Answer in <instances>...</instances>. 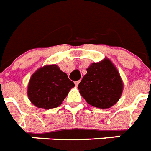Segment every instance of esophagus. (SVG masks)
<instances>
[{
    "label": "esophagus",
    "instance_id": "esophagus-1",
    "mask_svg": "<svg viewBox=\"0 0 151 151\" xmlns=\"http://www.w3.org/2000/svg\"><path fill=\"white\" fill-rule=\"evenodd\" d=\"M80 81H78L74 82V83H75V86H78V84H79Z\"/></svg>",
    "mask_w": 151,
    "mask_h": 151
}]
</instances>
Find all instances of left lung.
<instances>
[{"mask_svg":"<svg viewBox=\"0 0 151 151\" xmlns=\"http://www.w3.org/2000/svg\"><path fill=\"white\" fill-rule=\"evenodd\" d=\"M78 87L89 104L107 109L121 98L124 83L116 67L106 58L90 65Z\"/></svg>","mask_w":151,"mask_h":151,"instance_id":"8db88e82","label":"left lung"}]
</instances>
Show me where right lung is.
<instances>
[{"instance_id":"1","label":"right lung","mask_w":151,"mask_h":151,"mask_svg":"<svg viewBox=\"0 0 151 151\" xmlns=\"http://www.w3.org/2000/svg\"><path fill=\"white\" fill-rule=\"evenodd\" d=\"M73 87V82L56 64L45 65L30 77L27 96L37 107L48 110L60 106Z\"/></svg>"}]
</instances>
